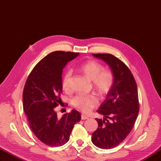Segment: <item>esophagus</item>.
<instances>
[{
    "label": "esophagus",
    "instance_id": "esophagus-1",
    "mask_svg": "<svg viewBox=\"0 0 161 161\" xmlns=\"http://www.w3.org/2000/svg\"><path fill=\"white\" fill-rule=\"evenodd\" d=\"M81 119H82V120H86V119H88L89 118H88L87 116L85 115V114H82V115H81Z\"/></svg>",
    "mask_w": 161,
    "mask_h": 161
}]
</instances>
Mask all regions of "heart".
<instances>
[{
    "instance_id": "heart-1",
    "label": "heart",
    "mask_w": 161,
    "mask_h": 161,
    "mask_svg": "<svg viewBox=\"0 0 161 161\" xmlns=\"http://www.w3.org/2000/svg\"><path fill=\"white\" fill-rule=\"evenodd\" d=\"M82 73L92 80L93 87L100 96L108 94L114 83V74L108 68H103L102 65L96 60H88L78 67ZM71 71L68 69L64 73L61 85L64 91H70ZM98 98L93 94H78L71 99V103L80 112L87 113L98 105Z\"/></svg>"
}]
</instances>
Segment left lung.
Wrapping results in <instances>:
<instances>
[{
	"label": "left lung",
	"instance_id": "obj_1",
	"mask_svg": "<svg viewBox=\"0 0 161 161\" xmlns=\"http://www.w3.org/2000/svg\"><path fill=\"white\" fill-rule=\"evenodd\" d=\"M104 60L114 74V83L97 112L104 119H96L98 128L92 141L101 149H112L125 138L134 125L139 112L136 82L131 70L122 60L110 53H93Z\"/></svg>",
	"mask_w": 161,
	"mask_h": 161
}]
</instances>
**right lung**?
<instances>
[{"label":"right lung","mask_w":161,"mask_h":161,"mask_svg":"<svg viewBox=\"0 0 161 161\" xmlns=\"http://www.w3.org/2000/svg\"><path fill=\"white\" fill-rule=\"evenodd\" d=\"M78 54L63 51L49 53L36 65L25 84L23 105L29 126L38 140L50 147L65 144L74 125L81 119L76 110L61 118L57 117L55 112V108L63 103V69Z\"/></svg>","instance_id":"1"}]
</instances>
